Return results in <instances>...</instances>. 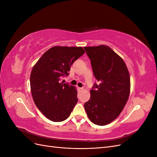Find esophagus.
Masks as SVG:
<instances>
[{"mask_svg": "<svg viewBox=\"0 0 157 157\" xmlns=\"http://www.w3.org/2000/svg\"><path fill=\"white\" fill-rule=\"evenodd\" d=\"M78 91H79V92H82L83 90H84V88H80V87H78Z\"/></svg>", "mask_w": 157, "mask_h": 157, "instance_id": "esophagus-1", "label": "esophagus"}]
</instances>
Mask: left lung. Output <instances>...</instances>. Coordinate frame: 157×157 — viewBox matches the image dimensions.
<instances>
[{"instance_id": "8db88e82", "label": "left lung", "mask_w": 157, "mask_h": 157, "mask_svg": "<svg viewBox=\"0 0 157 157\" xmlns=\"http://www.w3.org/2000/svg\"><path fill=\"white\" fill-rule=\"evenodd\" d=\"M84 48L99 82L90 90L85 111L94 124L107 125L116 119L127 103L130 92L129 72L124 60L108 46Z\"/></svg>"}]
</instances>
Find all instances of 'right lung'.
I'll return each instance as SVG.
<instances>
[{"mask_svg": "<svg viewBox=\"0 0 157 157\" xmlns=\"http://www.w3.org/2000/svg\"><path fill=\"white\" fill-rule=\"evenodd\" d=\"M82 47L56 46L47 50L33 66L31 91L36 106L49 120L67 119L78 101L76 88L61 80L71 65L84 54Z\"/></svg>", "mask_w": 157, "mask_h": 157, "instance_id": "obj_1", "label": "right lung"}]
</instances>
